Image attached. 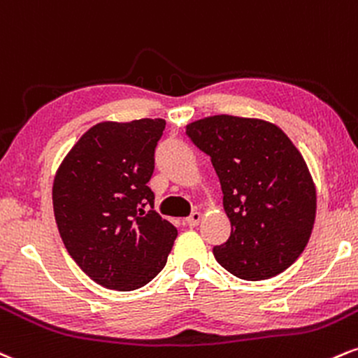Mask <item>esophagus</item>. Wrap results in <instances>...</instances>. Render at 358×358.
<instances>
[{
  "mask_svg": "<svg viewBox=\"0 0 358 358\" xmlns=\"http://www.w3.org/2000/svg\"><path fill=\"white\" fill-rule=\"evenodd\" d=\"M199 221H201V213L196 211V213H192L189 217H186V220H184V224L189 226V228H196V226L199 224Z\"/></svg>",
  "mask_w": 358,
  "mask_h": 358,
  "instance_id": "34e87169",
  "label": "esophagus"
}]
</instances>
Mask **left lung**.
<instances>
[{
    "mask_svg": "<svg viewBox=\"0 0 358 358\" xmlns=\"http://www.w3.org/2000/svg\"><path fill=\"white\" fill-rule=\"evenodd\" d=\"M186 136L211 157L231 221L228 241L213 248L217 263L251 281L292 266L312 234L317 194L287 134L270 122L214 115L189 124Z\"/></svg>",
    "mask_w": 358,
    "mask_h": 358,
    "instance_id": "obj_1",
    "label": "left lung"
}]
</instances>
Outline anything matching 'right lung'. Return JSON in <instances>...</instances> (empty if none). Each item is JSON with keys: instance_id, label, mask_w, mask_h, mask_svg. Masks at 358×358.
Masks as SVG:
<instances>
[{"instance_id": "right-lung-1", "label": "right lung", "mask_w": 358, "mask_h": 358, "mask_svg": "<svg viewBox=\"0 0 358 358\" xmlns=\"http://www.w3.org/2000/svg\"><path fill=\"white\" fill-rule=\"evenodd\" d=\"M166 120L102 122L73 145L53 182L63 245L90 280L132 292L166 266L178 229L154 209L147 186Z\"/></svg>"}]
</instances>
